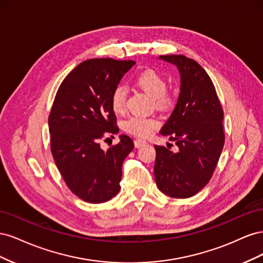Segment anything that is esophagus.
<instances>
[{
	"mask_svg": "<svg viewBox=\"0 0 263 263\" xmlns=\"http://www.w3.org/2000/svg\"><path fill=\"white\" fill-rule=\"evenodd\" d=\"M134 144H135V147H136V148H140V147H142L144 145H146L147 141L144 140V139H135L134 140Z\"/></svg>",
	"mask_w": 263,
	"mask_h": 263,
	"instance_id": "esophagus-1",
	"label": "esophagus"
}]
</instances>
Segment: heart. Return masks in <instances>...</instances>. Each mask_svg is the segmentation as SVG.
Here are the masks:
<instances>
[{
    "instance_id": "obj_1",
    "label": "heart",
    "mask_w": 263,
    "mask_h": 263,
    "mask_svg": "<svg viewBox=\"0 0 263 263\" xmlns=\"http://www.w3.org/2000/svg\"><path fill=\"white\" fill-rule=\"evenodd\" d=\"M135 83L154 99L155 106L160 109H169L176 102V95L166 90L165 78L154 69H147L140 72ZM126 90L122 85H117L110 94V107L116 114L125 112L126 108ZM123 129L136 137L145 138L151 135L159 127V121L155 117L130 116L123 122Z\"/></svg>"
}]
</instances>
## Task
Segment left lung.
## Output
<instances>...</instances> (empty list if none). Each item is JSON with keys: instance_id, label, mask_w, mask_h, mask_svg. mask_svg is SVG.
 I'll return each mask as SVG.
<instances>
[{"instance_id": "left-lung-1", "label": "left lung", "mask_w": 263, "mask_h": 263, "mask_svg": "<svg viewBox=\"0 0 263 263\" xmlns=\"http://www.w3.org/2000/svg\"><path fill=\"white\" fill-rule=\"evenodd\" d=\"M160 59L176 65L181 74L178 103L161 128L179 151L155 146V179L164 194L187 198L208 184L216 168L225 144L224 112L210 76L195 60L183 54Z\"/></svg>"}]
</instances>
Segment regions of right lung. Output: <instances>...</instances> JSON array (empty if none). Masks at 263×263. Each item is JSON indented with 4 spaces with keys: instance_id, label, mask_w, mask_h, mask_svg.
Wrapping results in <instances>:
<instances>
[{
    "instance_id": "right-lung-1",
    "label": "right lung",
    "mask_w": 263,
    "mask_h": 263,
    "mask_svg": "<svg viewBox=\"0 0 263 263\" xmlns=\"http://www.w3.org/2000/svg\"><path fill=\"white\" fill-rule=\"evenodd\" d=\"M135 63L85 60L65 78L54 97L48 118L53 160L71 192L87 203L106 202L121 189L123 162L134 142L122 135L104 151L100 140L119 130L110 94Z\"/></svg>"
}]
</instances>
